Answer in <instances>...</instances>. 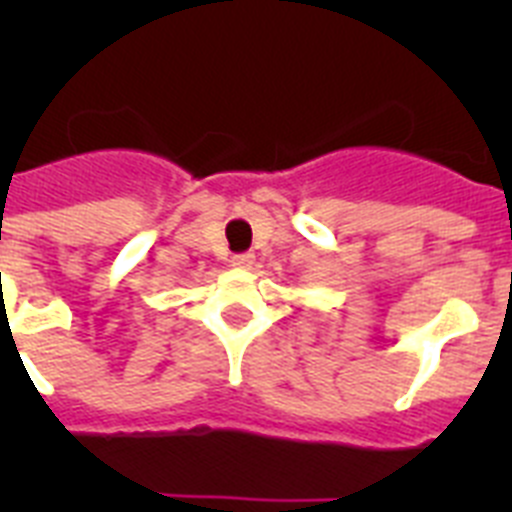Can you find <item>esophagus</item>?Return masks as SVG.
<instances>
[{
    "label": "esophagus",
    "instance_id": "obj_1",
    "mask_svg": "<svg viewBox=\"0 0 512 512\" xmlns=\"http://www.w3.org/2000/svg\"><path fill=\"white\" fill-rule=\"evenodd\" d=\"M230 264H233L235 269H251V266L256 264V256H253V253H235Z\"/></svg>",
    "mask_w": 512,
    "mask_h": 512
}]
</instances>
